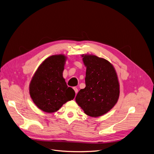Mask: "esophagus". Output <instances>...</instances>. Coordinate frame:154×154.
I'll list each match as a JSON object with an SVG mask.
<instances>
[{
	"label": "esophagus",
	"instance_id": "esophagus-1",
	"mask_svg": "<svg viewBox=\"0 0 154 154\" xmlns=\"http://www.w3.org/2000/svg\"><path fill=\"white\" fill-rule=\"evenodd\" d=\"M73 89L75 90V93H76V95L77 93L78 92V88H76V87H74V88H73Z\"/></svg>",
	"mask_w": 154,
	"mask_h": 154
}]
</instances>
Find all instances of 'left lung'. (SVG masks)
I'll return each mask as SVG.
<instances>
[{
	"instance_id": "8db88e82",
	"label": "left lung",
	"mask_w": 154,
	"mask_h": 154,
	"mask_svg": "<svg viewBox=\"0 0 154 154\" xmlns=\"http://www.w3.org/2000/svg\"><path fill=\"white\" fill-rule=\"evenodd\" d=\"M86 66V87L80 89L76 102L91 117L110 111L118 100L119 84L116 71L106 60L94 55H82Z\"/></svg>"
}]
</instances>
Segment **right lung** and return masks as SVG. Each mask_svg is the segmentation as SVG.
<instances>
[{"mask_svg": "<svg viewBox=\"0 0 154 154\" xmlns=\"http://www.w3.org/2000/svg\"><path fill=\"white\" fill-rule=\"evenodd\" d=\"M65 60L62 55L50 57L40 65L32 78L30 94L33 103L43 111L56 112L75 96L74 90L67 86L63 78Z\"/></svg>", "mask_w": 154, "mask_h": 154, "instance_id": "obj_1", "label": "right lung"}]
</instances>
